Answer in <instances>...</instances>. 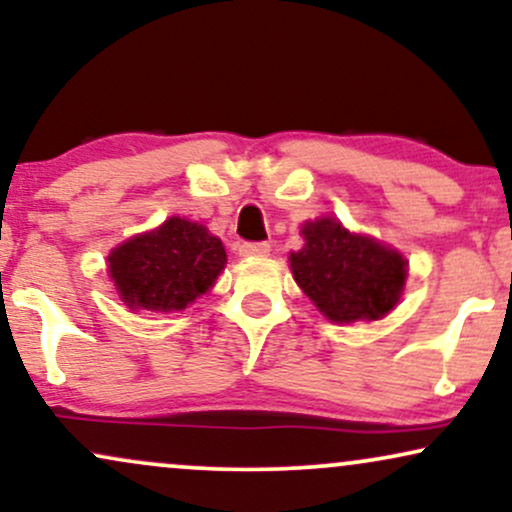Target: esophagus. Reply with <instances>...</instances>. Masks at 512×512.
Returning a JSON list of instances; mask_svg holds the SVG:
<instances>
[{
	"label": "esophagus",
	"mask_w": 512,
	"mask_h": 512,
	"mask_svg": "<svg viewBox=\"0 0 512 512\" xmlns=\"http://www.w3.org/2000/svg\"><path fill=\"white\" fill-rule=\"evenodd\" d=\"M272 252V245L269 243H243L238 248L240 257H267Z\"/></svg>",
	"instance_id": "1"
}]
</instances>
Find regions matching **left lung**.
I'll list each match as a JSON object with an SVG mask.
<instances>
[{
    "label": "left lung",
    "instance_id": "obj_1",
    "mask_svg": "<svg viewBox=\"0 0 512 512\" xmlns=\"http://www.w3.org/2000/svg\"><path fill=\"white\" fill-rule=\"evenodd\" d=\"M303 250L291 252V269L303 293L331 322L381 319L396 307L408 264L374 238L355 236L336 219L303 226Z\"/></svg>",
    "mask_w": 512,
    "mask_h": 512
}]
</instances>
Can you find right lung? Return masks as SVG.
Instances as JSON below:
<instances>
[{
  "label": "right lung",
  "mask_w": 512,
  "mask_h": 512,
  "mask_svg": "<svg viewBox=\"0 0 512 512\" xmlns=\"http://www.w3.org/2000/svg\"><path fill=\"white\" fill-rule=\"evenodd\" d=\"M226 264L217 236L195 221L171 217L109 255V276L131 310H183L209 291Z\"/></svg>",
  "instance_id": "1"
}]
</instances>
